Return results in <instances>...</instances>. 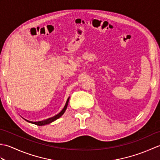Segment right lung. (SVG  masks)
I'll use <instances>...</instances> for the list:
<instances>
[{"mask_svg":"<svg viewBox=\"0 0 160 160\" xmlns=\"http://www.w3.org/2000/svg\"><path fill=\"white\" fill-rule=\"evenodd\" d=\"M69 98H68L67 102H66V104L65 105H64V107L63 108V109L61 111L60 113L58 114H57L56 115H55V116H53L52 118H48L47 119V120H42V121H38V122H32V121H29V120H25L29 122V123H32V124H34L36 125H38V126H43V125H45V124H50L51 122H52L53 121L56 120L57 119H58L59 118H60L62 115L64 114V112H65L67 108V105H68V103H69Z\"/></svg>","mask_w":160,"mask_h":160,"instance_id":"add662e5","label":"right lung"}]
</instances>
